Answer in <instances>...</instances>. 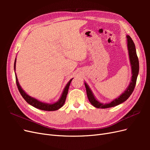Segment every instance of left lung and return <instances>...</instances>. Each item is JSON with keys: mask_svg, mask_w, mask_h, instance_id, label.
Here are the masks:
<instances>
[{"mask_svg": "<svg viewBox=\"0 0 150 150\" xmlns=\"http://www.w3.org/2000/svg\"><path fill=\"white\" fill-rule=\"evenodd\" d=\"M126 38L127 42H128L129 57L131 66V73H132L131 82L128 86V87L126 88L124 93H122L118 98H116L110 103L106 104H103L98 101L96 98L94 97L92 91L89 88V86L86 83H84V85L86 89V93H87V96L89 101L91 103V104L95 108L104 109L119 105L121 103L126 101L127 99H128V98L131 96V94L133 92L134 87L136 86V83H137V79L139 72V61L137 54V51H136L135 45L132 39L131 38L129 35H127Z\"/></svg>", "mask_w": 150, "mask_h": 150, "instance_id": "8db88e82", "label": "left lung"}]
</instances>
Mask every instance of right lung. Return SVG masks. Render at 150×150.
Wrapping results in <instances>:
<instances>
[{
	"label": "right lung",
	"instance_id": "1",
	"mask_svg": "<svg viewBox=\"0 0 150 150\" xmlns=\"http://www.w3.org/2000/svg\"><path fill=\"white\" fill-rule=\"evenodd\" d=\"M16 58L15 59V62H14V71H16ZM15 74H16V84L17 86L18 89H19V92L21 94V96L23 97V98L26 101V102L29 103L30 105H32L33 106L39 109V110H44V111H56L59 110V109L61 108L66 101V99L67 97V93H68V90H69V85L71 83V81L72 80V79H71L69 82L67 83V84H66V87L64 88V90H63V92L61 94V96L60 98V99L59 100L52 104H49V103H42L41 101H40L38 99H36L35 98H34L33 97L30 96L29 95H28L22 89V88L21 87V86L19 83V81H18L17 76L15 72Z\"/></svg>",
	"mask_w": 150,
	"mask_h": 150
}]
</instances>
